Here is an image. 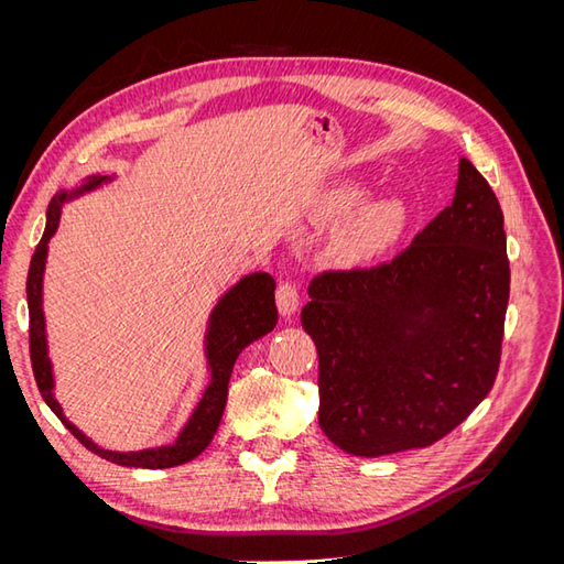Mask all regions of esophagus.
I'll return each instance as SVG.
<instances>
[{
	"label": "esophagus",
	"instance_id": "34e87169",
	"mask_svg": "<svg viewBox=\"0 0 564 564\" xmlns=\"http://www.w3.org/2000/svg\"><path fill=\"white\" fill-rule=\"evenodd\" d=\"M299 303H301V286L296 280H282L278 286V308L280 313L286 315H294L299 311Z\"/></svg>",
	"mask_w": 564,
	"mask_h": 564
}]
</instances>
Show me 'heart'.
<instances>
[{
  "instance_id": "b5f03b06",
  "label": "heart",
  "mask_w": 564,
  "mask_h": 564,
  "mask_svg": "<svg viewBox=\"0 0 564 564\" xmlns=\"http://www.w3.org/2000/svg\"><path fill=\"white\" fill-rule=\"evenodd\" d=\"M362 202V191L355 185L338 191L329 204L332 216H346ZM402 226V209L395 202H371L362 212H357L350 224L338 232V253L348 261H367L379 256L395 240Z\"/></svg>"
}]
</instances>
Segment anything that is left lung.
<instances>
[{"label":"left lung","mask_w":564,"mask_h":564,"mask_svg":"<svg viewBox=\"0 0 564 564\" xmlns=\"http://www.w3.org/2000/svg\"><path fill=\"white\" fill-rule=\"evenodd\" d=\"M301 313L319 357V429L357 456L429 447L497 379L510 265L499 199L458 162L442 209L390 261L322 270Z\"/></svg>","instance_id":"obj_1"}]
</instances>
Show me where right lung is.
<instances>
[{"instance_id": "add662e5", "label": "right lung", "mask_w": 564, "mask_h": 564, "mask_svg": "<svg viewBox=\"0 0 564 564\" xmlns=\"http://www.w3.org/2000/svg\"><path fill=\"white\" fill-rule=\"evenodd\" d=\"M104 176H94L82 185V191H89L98 183H104ZM65 193H58L51 199V207L46 214V230L42 240L32 253L30 270H28V311H30V362L32 373H35V381L40 386V392L44 402L51 406L67 431H70L84 447L89 452L98 454L100 458L110 460L117 466L127 468H172L181 466L185 460L195 458L207 449L212 442L220 416H224L226 400H228V381L232 373V365L251 340L261 338L263 334L272 332L278 322V305H275V278L268 275V272H253V275L245 278L240 284L224 296L214 311L209 338H207V357L212 365V383L204 392L199 406L191 423L185 425V431L176 440L174 447H162V449H150V452H133V454H119L98 449L91 440L84 437L75 425L67 421L61 412L58 402L51 395V388H54V379H51V365L46 357V338H44V315H42V272L46 261V245L51 235L58 228L61 207L65 202Z\"/></svg>"}]
</instances>
